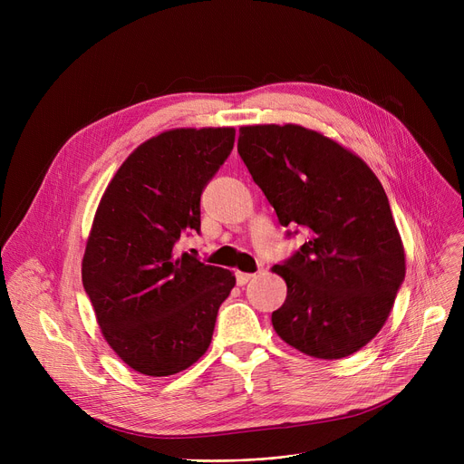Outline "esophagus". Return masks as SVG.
I'll list each match as a JSON object with an SVG mask.
<instances>
[{"instance_id":"obj_1","label":"esophagus","mask_w":464,"mask_h":464,"mask_svg":"<svg viewBox=\"0 0 464 464\" xmlns=\"http://www.w3.org/2000/svg\"><path fill=\"white\" fill-rule=\"evenodd\" d=\"M235 276H237V284L238 285H245V284H248L254 278V275H250V273H237Z\"/></svg>"}]
</instances>
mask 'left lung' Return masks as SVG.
<instances>
[{
  "label": "left lung",
  "instance_id": "left-lung-1",
  "mask_svg": "<svg viewBox=\"0 0 464 464\" xmlns=\"http://www.w3.org/2000/svg\"><path fill=\"white\" fill-rule=\"evenodd\" d=\"M238 154L278 222L308 240L273 273L287 285L273 327L310 357L343 359L380 333L404 280L387 195L359 156L297 124L238 130Z\"/></svg>",
  "mask_w": 464,
  "mask_h": 464
}]
</instances>
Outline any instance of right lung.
<instances>
[{
  "mask_svg": "<svg viewBox=\"0 0 464 464\" xmlns=\"http://www.w3.org/2000/svg\"><path fill=\"white\" fill-rule=\"evenodd\" d=\"M233 142L235 128L163 131L128 156L97 205L82 284L109 346L144 376L205 355L235 285L231 271L175 250L182 231L199 233L201 193Z\"/></svg>",
  "mask_w": 464,
  "mask_h": 464,
  "instance_id": "add662e5",
  "label": "right lung"
}]
</instances>
